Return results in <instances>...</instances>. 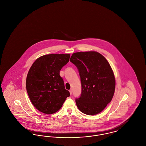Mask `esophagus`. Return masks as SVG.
Here are the masks:
<instances>
[{
    "mask_svg": "<svg viewBox=\"0 0 146 146\" xmlns=\"http://www.w3.org/2000/svg\"><path fill=\"white\" fill-rule=\"evenodd\" d=\"M72 92H73V91H72V89L70 90V95H72Z\"/></svg>",
    "mask_w": 146,
    "mask_h": 146,
    "instance_id": "34e87169",
    "label": "esophagus"
}]
</instances>
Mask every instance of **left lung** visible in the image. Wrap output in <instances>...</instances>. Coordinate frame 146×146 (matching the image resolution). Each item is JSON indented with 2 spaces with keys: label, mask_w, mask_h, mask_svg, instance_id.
Here are the masks:
<instances>
[{
  "label": "left lung",
  "mask_w": 146,
  "mask_h": 146,
  "mask_svg": "<svg viewBox=\"0 0 146 146\" xmlns=\"http://www.w3.org/2000/svg\"><path fill=\"white\" fill-rule=\"evenodd\" d=\"M70 61L76 66L82 83V94L76 100L78 109L94 115L102 111L113 97L115 79L104 56L95 51L72 54Z\"/></svg>",
  "instance_id": "1"
}]
</instances>
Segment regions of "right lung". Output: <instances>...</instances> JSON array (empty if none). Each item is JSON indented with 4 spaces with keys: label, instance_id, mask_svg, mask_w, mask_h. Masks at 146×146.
Returning a JSON list of instances; mask_svg holds the SVG:
<instances>
[{
    "label": "right lung",
    "instance_id": "1",
    "mask_svg": "<svg viewBox=\"0 0 146 146\" xmlns=\"http://www.w3.org/2000/svg\"><path fill=\"white\" fill-rule=\"evenodd\" d=\"M70 54H48L38 58L28 71L26 90L38 111L53 114L60 110L70 92L65 89L60 71L69 62Z\"/></svg>",
    "mask_w": 146,
    "mask_h": 146
}]
</instances>
